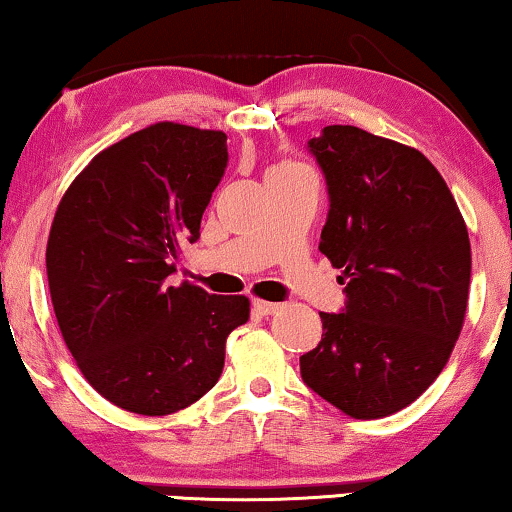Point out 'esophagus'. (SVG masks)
Listing matches in <instances>:
<instances>
[{"label":"esophagus","instance_id":"esophagus-1","mask_svg":"<svg viewBox=\"0 0 512 512\" xmlns=\"http://www.w3.org/2000/svg\"><path fill=\"white\" fill-rule=\"evenodd\" d=\"M277 310L279 305L270 303V300H258V298L251 300V312H254L256 317H270V314H275Z\"/></svg>","mask_w":512,"mask_h":512}]
</instances>
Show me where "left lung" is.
Here are the masks:
<instances>
[{
    "label": "left lung",
    "instance_id": "1",
    "mask_svg": "<svg viewBox=\"0 0 512 512\" xmlns=\"http://www.w3.org/2000/svg\"><path fill=\"white\" fill-rule=\"evenodd\" d=\"M328 188L319 251L342 268L345 307L300 356L314 394L354 419L394 415L422 396L457 342L471 242L450 188L424 153L354 125L307 142Z\"/></svg>",
    "mask_w": 512,
    "mask_h": 512
}]
</instances>
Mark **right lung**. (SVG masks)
<instances>
[{
	"mask_svg": "<svg viewBox=\"0 0 512 512\" xmlns=\"http://www.w3.org/2000/svg\"><path fill=\"white\" fill-rule=\"evenodd\" d=\"M226 135L156 123L90 160L46 247L55 319L97 394L146 417L184 410L219 382L249 298L167 286L181 244L228 167Z\"/></svg>",
	"mask_w": 512,
	"mask_h": 512,
	"instance_id": "right-lung-1",
	"label": "right lung"
}]
</instances>
